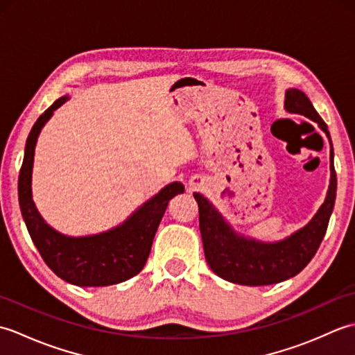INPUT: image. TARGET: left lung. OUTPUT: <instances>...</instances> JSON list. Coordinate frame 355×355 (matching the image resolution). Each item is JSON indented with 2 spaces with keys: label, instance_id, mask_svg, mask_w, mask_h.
Listing matches in <instances>:
<instances>
[{
  "label": "left lung",
  "instance_id": "8db88e82",
  "mask_svg": "<svg viewBox=\"0 0 355 355\" xmlns=\"http://www.w3.org/2000/svg\"><path fill=\"white\" fill-rule=\"evenodd\" d=\"M285 110L305 116L319 125L331 143L327 123L306 94L296 88L286 89ZM331 180L325 202L305 227L276 243H262L247 238L233 230L212 202L195 192L193 198L200 209V232L209 267L225 281L239 285H271L286 281L300 273L310 262L325 236L329 216L333 214L337 191V175L334 169V150L331 143L329 154Z\"/></svg>",
  "mask_w": 355,
  "mask_h": 355
}]
</instances>
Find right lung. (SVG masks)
I'll list each match as a JSON object with an SVG mask.
<instances>
[{"instance_id":"right-lung-1","label":"right lung","mask_w":355,"mask_h":355,"mask_svg":"<svg viewBox=\"0 0 355 355\" xmlns=\"http://www.w3.org/2000/svg\"><path fill=\"white\" fill-rule=\"evenodd\" d=\"M62 96L45 110L30 131L24 160L18 178V200L22 218L33 244L50 270L65 282L78 286H107L125 282L145 267L169 200L184 192V186L173 182L141 205L117 227L89 236H67L44 221L32 197V171L35 146L42 126L55 110L69 101Z\"/></svg>"}]
</instances>
